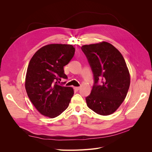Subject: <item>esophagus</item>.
I'll use <instances>...</instances> for the list:
<instances>
[{
  "instance_id": "obj_1",
  "label": "esophagus",
  "mask_w": 152,
  "mask_h": 152,
  "mask_svg": "<svg viewBox=\"0 0 152 152\" xmlns=\"http://www.w3.org/2000/svg\"><path fill=\"white\" fill-rule=\"evenodd\" d=\"M80 89V87H74V89H75V91H79Z\"/></svg>"
}]
</instances>
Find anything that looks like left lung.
I'll use <instances>...</instances> for the list:
<instances>
[{
  "instance_id": "8db88e82",
  "label": "left lung",
  "mask_w": 152,
  "mask_h": 152,
  "mask_svg": "<svg viewBox=\"0 0 152 152\" xmlns=\"http://www.w3.org/2000/svg\"><path fill=\"white\" fill-rule=\"evenodd\" d=\"M81 49L94 78L91 93L86 98L87 107L101 115H111L121 105L129 88L130 73L124 58L117 48L104 41L82 45Z\"/></svg>"
}]
</instances>
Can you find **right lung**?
Listing matches in <instances>:
<instances>
[{"label": "right lung", "mask_w": 152, "mask_h": 152, "mask_svg": "<svg viewBox=\"0 0 152 152\" xmlns=\"http://www.w3.org/2000/svg\"><path fill=\"white\" fill-rule=\"evenodd\" d=\"M75 53L70 44H51L42 47L31 58L25 77L30 100L42 115L55 118L68 108L74 91L71 87L57 84L67 79L63 67Z\"/></svg>", "instance_id": "obj_1"}]
</instances>
